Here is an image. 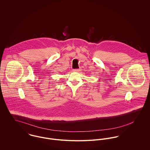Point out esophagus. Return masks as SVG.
<instances>
[{
	"label": "esophagus",
	"mask_w": 150,
	"mask_h": 150,
	"mask_svg": "<svg viewBox=\"0 0 150 150\" xmlns=\"http://www.w3.org/2000/svg\"><path fill=\"white\" fill-rule=\"evenodd\" d=\"M80 71V69H74L73 70V71H75V72H79Z\"/></svg>",
	"instance_id": "34e87169"
}]
</instances>
